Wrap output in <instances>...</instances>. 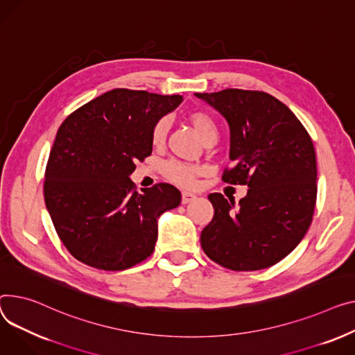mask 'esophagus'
Masks as SVG:
<instances>
[{
	"label": "esophagus",
	"mask_w": 355,
	"mask_h": 355,
	"mask_svg": "<svg viewBox=\"0 0 355 355\" xmlns=\"http://www.w3.org/2000/svg\"><path fill=\"white\" fill-rule=\"evenodd\" d=\"M196 198H197V196H196V194H193V193L182 191V194H181V202H182V204H188V202H191V201H194Z\"/></svg>",
	"instance_id": "1"
}]
</instances>
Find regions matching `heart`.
Wrapping results in <instances>:
<instances>
[{
	"label": "heart",
	"instance_id": "obj_1",
	"mask_svg": "<svg viewBox=\"0 0 355 355\" xmlns=\"http://www.w3.org/2000/svg\"><path fill=\"white\" fill-rule=\"evenodd\" d=\"M187 120L190 123L196 131L200 134L201 139L205 144L217 141L218 130L212 118L204 111H193L187 115ZM170 131V118L161 116L159 120L154 124L151 130V144L154 147H162L167 141V135ZM201 173V168L194 164H187L178 159H170L162 165V174L165 178L182 185V187H191L196 181V177Z\"/></svg>",
	"mask_w": 355,
	"mask_h": 355
}]
</instances>
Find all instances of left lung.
I'll use <instances>...</instances> for the list:
<instances>
[{
  "mask_svg": "<svg viewBox=\"0 0 355 355\" xmlns=\"http://www.w3.org/2000/svg\"><path fill=\"white\" fill-rule=\"evenodd\" d=\"M230 125V184L248 185L240 200L214 193V217L201 232L204 252L234 271L268 268L310 228L317 200V161L310 134L294 112L263 91L197 92Z\"/></svg>",
  "mask_w": 355,
  "mask_h": 355,
  "instance_id": "1",
  "label": "left lung"
}]
</instances>
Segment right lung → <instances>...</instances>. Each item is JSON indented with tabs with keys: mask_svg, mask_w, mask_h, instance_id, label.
I'll use <instances>...</instances> for the list:
<instances>
[{
	"mask_svg": "<svg viewBox=\"0 0 355 355\" xmlns=\"http://www.w3.org/2000/svg\"><path fill=\"white\" fill-rule=\"evenodd\" d=\"M181 96L115 88L69 114L45 168L44 198L60 240L78 261L121 271L148 258L157 220L180 205L174 185L135 190L130 175L151 155V130Z\"/></svg>",
	"mask_w": 355,
	"mask_h": 355,
	"instance_id": "obj_1",
	"label": "right lung"
}]
</instances>
